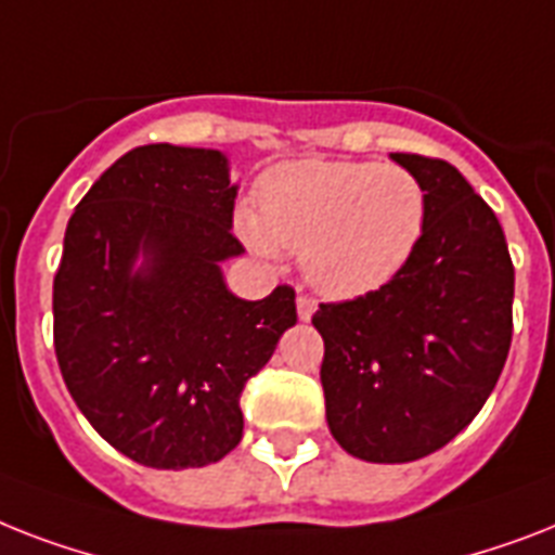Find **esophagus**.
<instances>
[{
    "instance_id": "1",
    "label": "esophagus",
    "mask_w": 555,
    "mask_h": 555,
    "mask_svg": "<svg viewBox=\"0 0 555 555\" xmlns=\"http://www.w3.org/2000/svg\"><path fill=\"white\" fill-rule=\"evenodd\" d=\"M296 310H299L301 322H308V319L317 313V299H310V296H299V299H296Z\"/></svg>"
}]
</instances>
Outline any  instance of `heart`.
I'll list each match as a JSON object with an SVG mask.
<instances>
[{
	"mask_svg": "<svg viewBox=\"0 0 555 555\" xmlns=\"http://www.w3.org/2000/svg\"><path fill=\"white\" fill-rule=\"evenodd\" d=\"M427 191L396 165L301 159L276 165L242 219L254 250H301L305 276L333 299H356L393 282L422 245Z\"/></svg>",
	"mask_w": 555,
	"mask_h": 555,
	"instance_id": "1",
	"label": "heart"
}]
</instances>
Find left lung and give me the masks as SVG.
Instances as JSON below:
<instances>
[{
	"label": "left lung",
	"instance_id": "left-lung-1",
	"mask_svg": "<svg viewBox=\"0 0 555 555\" xmlns=\"http://www.w3.org/2000/svg\"><path fill=\"white\" fill-rule=\"evenodd\" d=\"M427 191L408 268L367 296L327 301V427L350 456L399 465L444 448L493 393L513 339V262L490 205L450 162L390 153Z\"/></svg>",
	"mask_w": 555,
	"mask_h": 555
}]
</instances>
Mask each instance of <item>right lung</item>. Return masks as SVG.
Returning <instances> with one entry per match:
<instances>
[{"instance_id": "1", "label": "right lung", "mask_w": 555, "mask_h": 555, "mask_svg": "<svg viewBox=\"0 0 555 555\" xmlns=\"http://www.w3.org/2000/svg\"><path fill=\"white\" fill-rule=\"evenodd\" d=\"M236 184L222 151L142 145L76 205L53 279V348L76 408L156 470L205 467L242 441V390L296 324V293L228 291ZM143 264L135 268V259Z\"/></svg>"}]
</instances>
